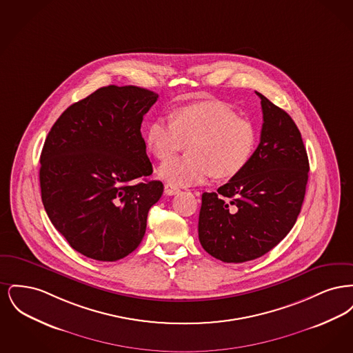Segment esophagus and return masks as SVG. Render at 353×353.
<instances>
[{
  "label": "esophagus",
  "instance_id": "obj_1",
  "mask_svg": "<svg viewBox=\"0 0 353 353\" xmlns=\"http://www.w3.org/2000/svg\"><path fill=\"white\" fill-rule=\"evenodd\" d=\"M164 192H165L167 196H174V194H177V193L180 192V189L176 188L174 185L165 184V186H164Z\"/></svg>",
  "mask_w": 353,
  "mask_h": 353
}]
</instances>
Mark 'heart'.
<instances>
[{"label":"heart","mask_w":353,"mask_h":353,"mask_svg":"<svg viewBox=\"0 0 353 353\" xmlns=\"http://www.w3.org/2000/svg\"><path fill=\"white\" fill-rule=\"evenodd\" d=\"M147 145L159 160H165L189 142L185 158L164 161L157 174L174 186L203 183L210 174L229 179L248 165L256 145L252 121L238 118L221 101H201L172 111L170 119L152 120Z\"/></svg>","instance_id":"1"}]
</instances>
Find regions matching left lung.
Returning a JSON list of instances; mask_svg holds the SVG:
<instances>
[{
	"label": "left lung",
	"mask_w": 353,
	"mask_h": 353,
	"mask_svg": "<svg viewBox=\"0 0 353 353\" xmlns=\"http://www.w3.org/2000/svg\"><path fill=\"white\" fill-rule=\"evenodd\" d=\"M261 141L250 161L217 192L202 194L199 238L226 263L256 259L295 225L308 180V157L291 117L263 97Z\"/></svg>",
	"instance_id": "1"
}]
</instances>
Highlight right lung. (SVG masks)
I'll return each mask as SVG.
<instances>
[{
    "label": "right lung",
    "instance_id": "add662e5",
    "mask_svg": "<svg viewBox=\"0 0 353 353\" xmlns=\"http://www.w3.org/2000/svg\"><path fill=\"white\" fill-rule=\"evenodd\" d=\"M159 95L107 85L71 104L48 134L39 184L54 228L84 256L114 262L140 245L164 185L152 174L143 117ZM143 178L137 185L134 181Z\"/></svg>",
    "mask_w": 353,
    "mask_h": 353
}]
</instances>
